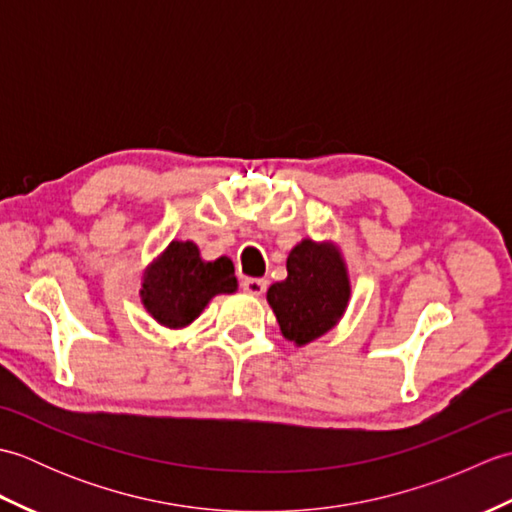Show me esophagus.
<instances>
[{"label": "esophagus", "mask_w": 512, "mask_h": 512, "mask_svg": "<svg viewBox=\"0 0 512 512\" xmlns=\"http://www.w3.org/2000/svg\"><path fill=\"white\" fill-rule=\"evenodd\" d=\"M266 286H268L266 279H257V277H246L242 281L244 292H248V295H253V297H262L266 292Z\"/></svg>", "instance_id": "34e87169"}]
</instances>
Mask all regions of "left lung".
Returning a JSON list of instances; mask_svg holds the SVG:
<instances>
[{
	"instance_id": "left-lung-1",
	"label": "left lung",
	"mask_w": 512,
	"mask_h": 512,
	"mask_svg": "<svg viewBox=\"0 0 512 512\" xmlns=\"http://www.w3.org/2000/svg\"><path fill=\"white\" fill-rule=\"evenodd\" d=\"M288 277L268 290L281 332L297 345L319 339L334 328L350 299L341 257L330 244L303 239L288 255Z\"/></svg>"
}]
</instances>
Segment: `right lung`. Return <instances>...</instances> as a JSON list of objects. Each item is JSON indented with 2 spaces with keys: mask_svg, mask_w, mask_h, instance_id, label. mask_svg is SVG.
Segmentation results:
<instances>
[{
  "mask_svg": "<svg viewBox=\"0 0 512 512\" xmlns=\"http://www.w3.org/2000/svg\"><path fill=\"white\" fill-rule=\"evenodd\" d=\"M237 288L235 268L228 257L202 262L191 242H171L143 281V303L158 323L169 328L189 325L211 297Z\"/></svg>",
  "mask_w": 512,
  "mask_h": 512,
  "instance_id": "right-lung-1",
  "label": "right lung"
}]
</instances>
